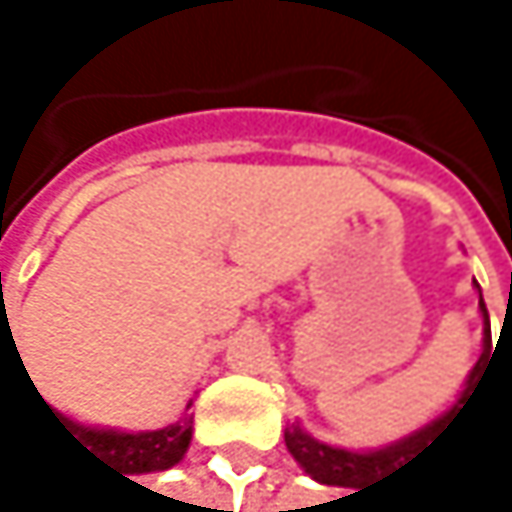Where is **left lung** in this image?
<instances>
[{
    "label": "left lung",
    "mask_w": 512,
    "mask_h": 512,
    "mask_svg": "<svg viewBox=\"0 0 512 512\" xmlns=\"http://www.w3.org/2000/svg\"><path fill=\"white\" fill-rule=\"evenodd\" d=\"M479 307H482V316H485V338H482V359L491 356V325H488V310L482 304V294H479ZM479 362L476 368L470 371V381H467V390L461 393V399L451 405V411H445L442 418H436L433 424H427L424 430H418L415 436H408L396 445H387L381 451H368V455H359V451H344V448H331L325 442H316L310 439L301 427H291L285 430V445L316 482H325V485H341V488H359L368 485L371 479H381L399 467H405L402 461H411L415 455H421V448L427 451V445H433V436L439 439V433H445V427H451L448 421L458 418V411L464 405V399L470 396L473 384H476V371H479ZM356 495V491H353Z\"/></svg>",
    "instance_id": "8db88e82"
}]
</instances>
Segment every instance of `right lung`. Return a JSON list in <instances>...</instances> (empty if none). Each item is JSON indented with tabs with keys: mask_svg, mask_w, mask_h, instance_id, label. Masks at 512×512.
Returning <instances> with one entry per match:
<instances>
[{
	"mask_svg": "<svg viewBox=\"0 0 512 512\" xmlns=\"http://www.w3.org/2000/svg\"><path fill=\"white\" fill-rule=\"evenodd\" d=\"M0 334H5V341L11 334V325H8L5 313L0 319ZM8 347L17 350L14 338L8 341ZM17 359H21V356H17ZM48 411L54 415V421L61 424V430L73 436L76 445H82L85 451H91V455L107 461L110 467H119L122 473L168 470L171 464H178L184 458V451L190 448V436H193V418H181L178 424L162 427V430H150V433H116V430H88V427H79V424L61 418L54 408H48Z\"/></svg>",
	"mask_w": 512,
	"mask_h": 512,
	"instance_id": "obj_1",
	"label": "right lung"
}]
</instances>
